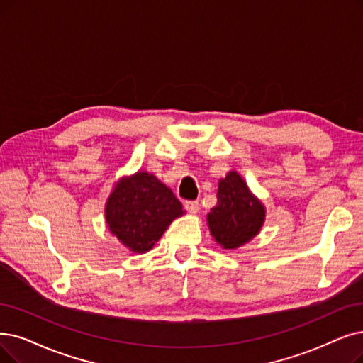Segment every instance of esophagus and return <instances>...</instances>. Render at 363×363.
Instances as JSON below:
<instances>
[{
	"instance_id": "obj_1",
	"label": "esophagus",
	"mask_w": 363,
	"mask_h": 363,
	"mask_svg": "<svg viewBox=\"0 0 363 363\" xmlns=\"http://www.w3.org/2000/svg\"><path fill=\"white\" fill-rule=\"evenodd\" d=\"M184 208L189 211V213H192V214H195V213H198V210H199V202L198 201H186L184 202Z\"/></svg>"
}]
</instances>
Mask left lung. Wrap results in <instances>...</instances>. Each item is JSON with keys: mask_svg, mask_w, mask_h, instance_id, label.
<instances>
[{"mask_svg": "<svg viewBox=\"0 0 363 363\" xmlns=\"http://www.w3.org/2000/svg\"><path fill=\"white\" fill-rule=\"evenodd\" d=\"M214 240L225 249L250 241L265 220V208L255 198L238 172L230 171L219 182L217 206L207 216Z\"/></svg>", "mask_w": 363, "mask_h": 363, "instance_id": "1", "label": "left lung"}]
</instances>
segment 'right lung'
<instances>
[{
  "label": "right lung",
  "instance_id": "add662e5",
  "mask_svg": "<svg viewBox=\"0 0 363 363\" xmlns=\"http://www.w3.org/2000/svg\"><path fill=\"white\" fill-rule=\"evenodd\" d=\"M182 214L180 201L149 172H137L118 183L106 207L111 234L135 253L150 250Z\"/></svg>",
  "mask_w": 363,
  "mask_h": 363
}]
</instances>
